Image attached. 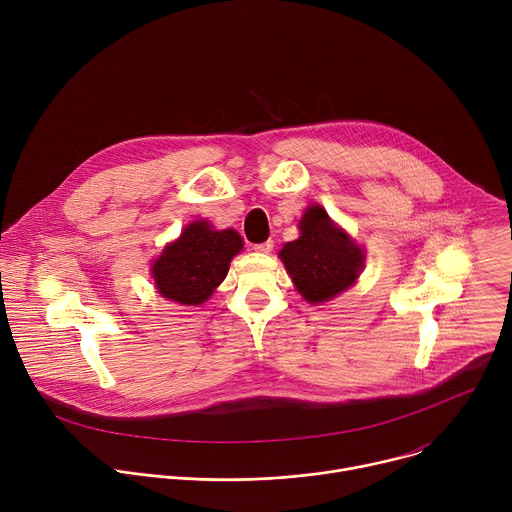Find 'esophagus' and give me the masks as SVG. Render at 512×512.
<instances>
[{
  "instance_id": "obj_1",
  "label": "esophagus",
  "mask_w": 512,
  "mask_h": 512,
  "mask_svg": "<svg viewBox=\"0 0 512 512\" xmlns=\"http://www.w3.org/2000/svg\"><path fill=\"white\" fill-rule=\"evenodd\" d=\"M257 253H269L271 249H273V241H265V243H257L255 247H253Z\"/></svg>"
}]
</instances>
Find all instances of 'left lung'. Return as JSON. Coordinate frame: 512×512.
<instances>
[{
  "mask_svg": "<svg viewBox=\"0 0 512 512\" xmlns=\"http://www.w3.org/2000/svg\"><path fill=\"white\" fill-rule=\"evenodd\" d=\"M300 231L302 237L287 243L279 257L308 302H326L354 283L362 269V251L318 204L306 210Z\"/></svg>",
  "mask_w": 512,
  "mask_h": 512,
  "instance_id": "1",
  "label": "left lung"
}]
</instances>
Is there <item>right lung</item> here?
I'll return each mask as SVG.
<instances>
[{"label": "right lung", "mask_w": 512, "mask_h": 512, "mask_svg": "<svg viewBox=\"0 0 512 512\" xmlns=\"http://www.w3.org/2000/svg\"><path fill=\"white\" fill-rule=\"evenodd\" d=\"M241 249L243 241L233 229L212 231L204 221L188 225L154 263L160 294L186 306L202 304L227 277L231 259Z\"/></svg>", "instance_id": "obj_1"}]
</instances>
